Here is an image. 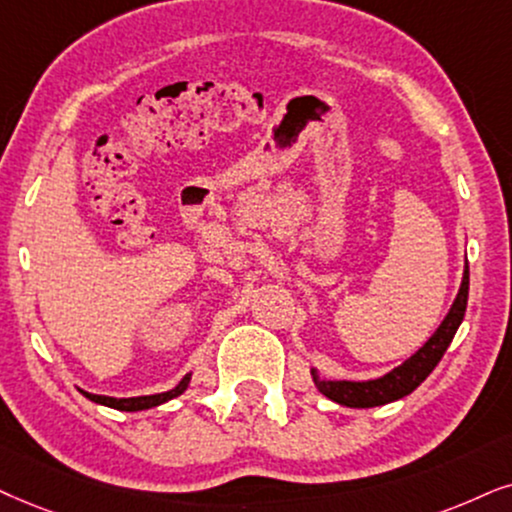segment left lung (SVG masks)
Instances as JSON below:
<instances>
[{
	"instance_id": "obj_1",
	"label": "left lung",
	"mask_w": 512,
	"mask_h": 512,
	"mask_svg": "<svg viewBox=\"0 0 512 512\" xmlns=\"http://www.w3.org/2000/svg\"><path fill=\"white\" fill-rule=\"evenodd\" d=\"M468 286L470 274L468 267H465L461 290H458L456 300L451 304L442 326L437 328L435 335H432L409 361H404L399 368H394L392 373H387L378 380H366V383H352V380H319V375L314 373L316 387H319L328 399L338 401L342 406H349V409H371V406L390 404V401H397L401 397H406V394H411L432 371H435L439 359L444 357L446 347L454 340L458 326H461L465 316V307H468Z\"/></svg>"
}]
</instances>
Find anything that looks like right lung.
Masks as SVG:
<instances>
[{"label": "right lung", "mask_w": 512, "mask_h": 512, "mask_svg": "<svg viewBox=\"0 0 512 512\" xmlns=\"http://www.w3.org/2000/svg\"><path fill=\"white\" fill-rule=\"evenodd\" d=\"M189 375H186L181 383L174 387L170 392H163V394H148V397H129V399H115V397H101V394H89V392H82L84 397L96 401V404H103V406H111V409H118V411H144V409H151V406H160L165 404V401H170L174 397H179L181 392L186 390V385H189Z\"/></svg>", "instance_id": "1"}]
</instances>
